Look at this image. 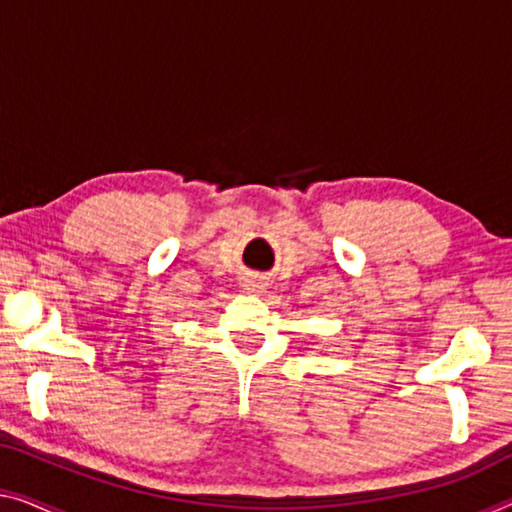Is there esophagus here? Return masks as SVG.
<instances>
[{
	"label": "esophagus",
	"instance_id": "34e87169",
	"mask_svg": "<svg viewBox=\"0 0 512 512\" xmlns=\"http://www.w3.org/2000/svg\"><path fill=\"white\" fill-rule=\"evenodd\" d=\"M243 287H246L248 292H262L264 282L262 280H255V278H248L246 282H243Z\"/></svg>",
	"mask_w": 512,
	"mask_h": 512
}]
</instances>
